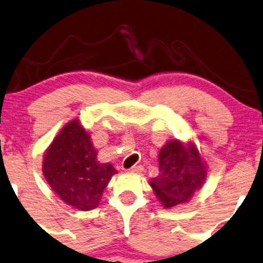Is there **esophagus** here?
I'll return each instance as SVG.
<instances>
[{"mask_svg":"<svg viewBox=\"0 0 263 263\" xmlns=\"http://www.w3.org/2000/svg\"><path fill=\"white\" fill-rule=\"evenodd\" d=\"M143 170V166L142 165H137V166H132L131 168H128V171L129 173H141V171Z\"/></svg>","mask_w":263,"mask_h":263,"instance_id":"34e87169","label":"esophagus"}]
</instances>
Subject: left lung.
I'll return each instance as SVG.
<instances>
[{
  "mask_svg": "<svg viewBox=\"0 0 263 263\" xmlns=\"http://www.w3.org/2000/svg\"><path fill=\"white\" fill-rule=\"evenodd\" d=\"M159 170L150 185L164 208L189 200L206 179V165L193 141H167L160 150Z\"/></svg>",
  "mask_w": 263,
  "mask_h": 263,
  "instance_id": "left-lung-1",
  "label": "left lung"
}]
</instances>
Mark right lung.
Masks as SVG:
<instances>
[{
  "label": "right lung",
  "mask_w": 263,
  "mask_h": 263,
  "mask_svg": "<svg viewBox=\"0 0 263 263\" xmlns=\"http://www.w3.org/2000/svg\"><path fill=\"white\" fill-rule=\"evenodd\" d=\"M43 174L52 192L79 211L98 206L117 170L97 160V150L79 120L68 122L44 154Z\"/></svg>",
  "instance_id": "1"
}]
</instances>
